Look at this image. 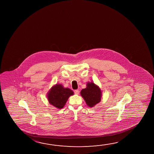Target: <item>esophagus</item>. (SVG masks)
Listing matches in <instances>:
<instances>
[{
    "instance_id": "esophagus-1",
    "label": "esophagus",
    "mask_w": 154,
    "mask_h": 154,
    "mask_svg": "<svg viewBox=\"0 0 154 154\" xmlns=\"http://www.w3.org/2000/svg\"><path fill=\"white\" fill-rule=\"evenodd\" d=\"M74 93H75L76 94H78L79 93V90H75L74 91Z\"/></svg>"
}]
</instances>
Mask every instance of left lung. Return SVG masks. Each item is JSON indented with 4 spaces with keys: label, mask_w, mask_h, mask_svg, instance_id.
<instances>
[{
    "label": "left lung",
    "mask_w": 154,
    "mask_h": 154,
    "mask_svg": "<svg viewBox=\"0 0 154 154\" xmlns=\"http://www.w3.org/2000/svg\"><path fill=\"white\" fill-rule=\"evenodd\" d=\"M81 94L86 104L90 107L96 105L101 100V90L93 82L87 84V87L81 91Z\"/></svg>",
    "instance_id": "8db88e82"
}]
</instances>
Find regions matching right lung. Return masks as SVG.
Wrapping results in <instances>:
<instances>
[{
  "mask_svg": "<svg viewBox=\"0 0 154 154\" xmlns=\"http://www.w3.org/2000/svg\"><path fill=\"white\" fill-rule=\"evenodd\" d=\"M73 94V91L70 88H64L61 84H56L51 88L47 97L49 103L61 109L65 105L69 97Z\"/></svg>",
  "mask_w": 154,
  "mask_h": 154,
  "instance_id": "obj_1",
  "label": "right lung"
}]
</instances>
